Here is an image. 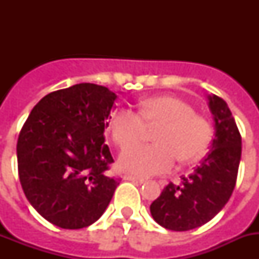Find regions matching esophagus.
<instances>
[{"label":"esophagus","mask_w":259,"mask_h":259,"mask_svg":"<svg viewBox=\"0 0 259 259\" xmlns=\"http://www.w3.org/2000/svg\"><path fill=\"white\" fill-rule=\"evenodd\" d=\"M124 180H130V182L137 183V184H143V183H145V179H143V178H137V176L132 175H125Z\"/></svg>","instance_id":"34e87169"}]
</instances>
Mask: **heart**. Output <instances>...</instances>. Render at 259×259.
Segmentation results:
<instances>
[{"instance_id":"1","label":"heart","mask_w":259,"mask_h":259,"mask_svg":"<svg viewBox=\"0 0 259 259\" xmlns=\"http://www.w3.org/2000/svg\"><path fill=\"white\" fill-rule=\"evenodd\" d=\"M146 125H157L153 144H140L124 150L119 167L137 176H150L171 170L175 157L189 162L200 157L209 145L211 127L193 106L174 96L145 98L139 111L118 107L110 115L109 128L113 140L122 149L140 140Z\"/></svg>"}]
</instances>
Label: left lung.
Masks as SVG:
<instances>
[{
    "label": "left lung",
    "instance_id": "left-lung-1",
    "mask_svg": "<svg viewBox=\"0 0 259 259\" xmlns=\"http://www.w3.org/2000/svg\"><path fill=\"white\" fill-rule=\"evenodd\" d=\"M214 116L211 150L180 185L172 183L150 205L152 217L171 231H189L211 221L228 202L236 185L241 136L223 98L207 97Z\"/></svg>",
    "mask_w": 259,
    "mask_h": 259
}]
</instances>
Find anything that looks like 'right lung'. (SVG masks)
I'll use <instances>...</instances> for the list:
<instances>
[{"instance_id":"obj_1","label":"right lung","mask_w":259,"mask_h":259,"mask_svg":"<svg viewBox=\"0 0 259 259\" xmlns=\"http://www.w3.org/2000/svg\"><path fill=\"white\" fill-rule=\"evenodd\" d=\"M116 95L81 83L41 98L18 137V172L27 200L48 222L79 230L100 219L118 180L107 176L105 144Z\"/></svg>"}]
</instances>
